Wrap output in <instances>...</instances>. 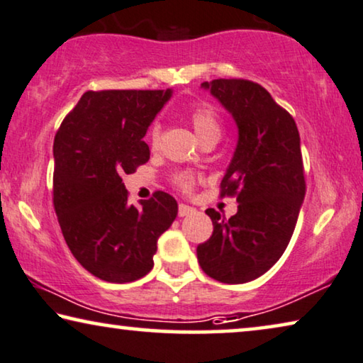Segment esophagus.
<instances>
[{
  "label": "esophagus",
  "mask_w": 363,
  "mask_h": 363,
  "mask_svg": "<svg viewBox=\"0 0 363 363\" xmlns=\"http://www.w3.org/2000/svg\"><path fill=\"white\" fill-rule=\"evenodd\" d=\"M194 212H196V208L191 207V205L179 203V210H177V215H179V216H187V215H192Z\"/></svg>",
  "instance_id": "34e87169"
}]
</instances>
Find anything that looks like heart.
<instances>
[{
    "mask_svg": "<svg viewBox=\"0 0 363 363\" xmlns=\"http://www.w3.org/2000/svg\"><path fill=\"white\" fill-rule=\"evenodd\" d=\"M191 122L192 127L196 130L197 137L200 140L212 137V135H218L221 132V125H220V118L216 116V112L208 106H196L191 111ZM148 140L151 143V147H156L160 142V125L158 123H153L150 128V135ZM174 184L184 192L192 191L194 187V176L187 174V172H181V174L174 176Z\"/></svg>",
    "mask_w": 363,
    "mask_h": 363,
    "instance_id": "1",
    "label": "heart"
}]
</instances>
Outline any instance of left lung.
Returning <instances> with one entry per match:
<instances>
[{
  "label": "left lung",
  "mask_w": 363,
  "mask_h": 363,
  "mask_svg": "<svg viewBox=\"0 0 363 363\" xmlns=\"http://www.w3.org/2000/svg\"><path fill=\"white\" fill-rule=\"evenodd\" d=\"M231 113L238 143L221 179V196H236L225 220L213 208V233L197 247L200 267L223 284H246L279 261L294 235L305 199L300 133L294 117L261 84L247 79L205 81Z\"/></svg>",
  "instance_id": "obj_1"
}]
</instances>
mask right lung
<instances>
[{"label": "right lung", "mask_w": 363, "mask_h": 363, "mask_svg": "<svg viewBox=\"0 0 363 363\" xmlns=\"http://www.w3.org/2000/svg\"><path fill=\"white\" fill-rule=\"evenodd\" d=\"M166 91H88L53 142V205L74 259L94 277L133 282L153 269L158 238L177 216L176 199L155 192L128 203L122 174L150 160L143 142Z\"/></svg>", "instance_id": "add662e5"}]
</instances>
